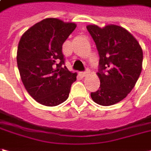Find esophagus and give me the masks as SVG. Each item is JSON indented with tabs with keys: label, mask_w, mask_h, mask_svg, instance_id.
Here are the masks:
<instances>
[{
	"label": "esophagus",
	"mask_w": 151,
	"mask_h": 151,
	"mask_svg": "<svg viewBox=\"0 0 151 151\" xmlns=\"http://www.w3.org/2000/svg\"><path fill=\"white\" fill-rule=\"evenodd\" d=\"M81 74L83 76V77H86V76L88 74V71H84V72H82V73H81Z\"/></svg>",
	"instance_id": "34e87169"
}]
</instances>
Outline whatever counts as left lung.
Here are the masks:
<instances>
[{
  "label": "left lung",
  "mask_w": 151,
  "mask_h": 151,
  "mask_svg": "<svg viewBox=\"0 0 151 151\" xmlns=\"http://www.w3.org/2000/svg\"><path fill=\"white\" fill-rule=\"evenodd\" d=\"M99 55V89L92 92L96 104L109 106L123 100L134 87L142 70V48L127 30L116 25L87 27Z\"/></svg>",
  "instance_id": "8db88e82"
}]
</instances>
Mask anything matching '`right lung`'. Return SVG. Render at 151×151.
Returning <instances> with one entry per match:
<instances>
[{
    "label": "right lung",
    "mask_w": 151,
    "mask_h": 151,
    "mask_svg": "<svg viewBox=\"0 0 151 151\" xmlns=\"http://www.w3.org/2000/svg\"><path fill=\"white\" fill-rule=\"evenodd\" d=\"M76 24L47 18L22 36L17 48V66L28 93L45 106H57L67 100L77 73L68 70L63 44Z\"/></svg>",
    "instance_id": "1"
}]
</instances>
